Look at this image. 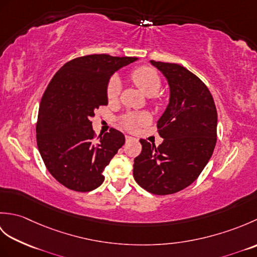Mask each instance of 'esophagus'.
Masks as SVG:
<instances>
[{
    "instance_id": "obj_1",
    "label": "esophagus",
    "mask_w": 257,
    "mask_h": 257,
    "mask_svg": "<svg viewBox=\"0 0 257 257\" xmlns=\"http://www.w3.org/2000/svg\"><path fill=\"white\" fill-rule=\"evenodd\" d=\"M134 138L133 137H130V136H125V141H130V140H133Z\"/></svg>"
}]
</instances>
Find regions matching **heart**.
Returning <instances> with one entry per match:
<instances>
[{
    "label": "heart",
    "instance_id": "obj_1",
    "mask_svg": "<svg viewBox=\"0 0 257 257\" xmlns=\"http://www.w3.org/2000/svg\"><path fill=\"white\" fill-rule=\"evenodd\" d=\"M134 83L143 90L147 96H154L160 89L161 78L155 68L150 66H140L132 72ZM121 91V80L118 76H113L107 85V98L109 101H116ZM151 121L148 112H132L122 117L121 122L125 128L135 130L139 125H144Z\"/></svg>",
    "mask_w": 257,
    "mask_h": 257
}]
</instances>
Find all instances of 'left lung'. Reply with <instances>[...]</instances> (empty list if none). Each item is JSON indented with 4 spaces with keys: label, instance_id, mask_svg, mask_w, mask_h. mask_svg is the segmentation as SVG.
Segmentation results:
<instances>
[{
    "label": "left lung",
    "instance_id": "1",
    "mask_svg": "<svg viewBox=\"0 0 257 257\" xmlns=\"http://www.w3.org/2000/svg\"><path fill=\"white\" fill-rule=\"evenodd\" d=\"M165 76L170 97L157 122L163 143L156 147L145 139L135 158L134 178L150 193L179 192L194 182L216 144L217 112L209 88L181 65L150 61Z\"/></svg>",
    "mask_w": 257,
    "mask_h": 257
}]
</instances>
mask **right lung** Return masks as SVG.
I'll return each instance as SVG.
<instances>
[{
  "mask_svg": "<svg viewBox=\"0 0 257 257\" xmlns=\"http://www.w3.org/2000/svg\"><path fill=\"white\" fill-rule=\"evenodd\" d=\"M136 57L95 54L75 58L54 75L42 97L37 147L47 170L59 183L89 192L103 182V170L124 144L122 133L95 137L90 119L108 103L107 85L114 72Z\"/></svg>",
  "mask_w": 257,
  "mask_h": 257,
  "instance_id": "right-lung-1",
  "label": "right lung"
}]
</instances>
